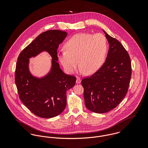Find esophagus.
Returning a JSON list of instances; mask_svg holds the SVG:
<instances>
[{
	"label": "esophagus",
	"mask_w": 148,
	"mask_h": 148,
	"mask_svg": "<svg viewBox=\"0 0 148 148\" xmlns=\"http://www.w3.org/2000/svg\"><path fill=\"white\" fill-rule=\"evenodd\" d=\"M80 83H81V80H80V77H77V78H76V83L77 84H80Z\"/></svg>",
	"instance_id": "obj_1"
}]
</instances>
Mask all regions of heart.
I'll list each match as a JSON object with an SVG mask.
<instances>
[{
    "label": "heart",
    "mask_w": 148,
    "mask_h": 148,
    "mask_svg": "<svg viewBox=\"0 0 148 148\" xmlns=\"http://www.w3.org/2000/svg\"><path fill=\"white\" fill-rule=\"evenodd\" d=\"M64 48L65 51L58 53V58L66 73H73L79 62L85 73L92 75L104 63L108 43L106 36L101 34L80 33L67 40Z\"/></svg>",
    "instance_id": "heart-1"
}]
</instances>
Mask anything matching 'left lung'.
Segmentation results:
<instances>
[{
    "instance_id": "left-lung-1",
    "label": "left lung",
    "mask_w": 148,
    "mask_h": 148,
    "mask_svg": "<svg viewBox=\"0 0 148 148\" xmlns=\"http://www.w3.org/2000/svg\"><path fill=\"white\" fill-rule=\"evenodd\" d=\"M109 47L106 62L90 77L82 81L85 105L97 113L115 108L127 95L132 75L130 59L121 43L104 30Z\"/></svg>"
}]
</instances>
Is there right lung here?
I'll list each match as a JSON object with an SVG mask.
<instances>
[{
	"label": "right lung",
	"mask_w": 148,
	"mask_h": 148,
	"mask_svg": "<svg viewBox=\"0 0 148 148\" xmlns=\"http://www.w3.org/2000/svg\"><path fill=\"white\" fill-rule=\"evenodd\" d=\"M66 36V32L58 29L44 32L21 51L18 58L15 81L19 98L31 112L42 118H52L63 112L66 92L76 83V78L64 73L58 63L57 49ZM42 51L51 56V67L45 76L38 78L29 71V59Z\"/></svg>",
	"instance_id": "right-lung-1"
}]
</instances>
